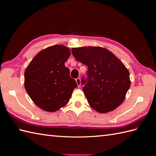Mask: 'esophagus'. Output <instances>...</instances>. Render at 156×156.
<instances>
[{"label":"esophagus","instance_id":"1","mask_svg":"<svg viewBox=\"0 0 156 156\" xmlns=\"http://www.w3.org/2000/svg\"><path fill=\"white\" fill-rule=\"evenodd\" d=\"M75 81H76V82H77V86L78 87L81 86V79L79 77V78L75 79Z\"/></svg>","mask_w":156,"mask_h":156}]
</instances>
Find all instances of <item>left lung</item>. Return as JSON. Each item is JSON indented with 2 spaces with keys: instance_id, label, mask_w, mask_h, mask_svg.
I'll return each instance as SVG.
<instances>
[{
  "instance_id": "1",
  "label": "left lung",
  "mask_w": 156,
  "mask_h": 156,
  "mask_svg": "<svg viewBox=\"0 0 156 156\" xmlns=\"http://www.w3.org/2000/svg\"><path fill=\"white\" fill-rule=\"evenodd\" d=\"M72 53L88 67L87 79L83 77L81 84L90 107L106 113L121 105L131 85L129 72L122 61L100 47L72 48Z\"/></svg>"
}]
</instances>
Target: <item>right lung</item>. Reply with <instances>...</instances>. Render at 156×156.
<instances>
[{
    "label": "right lung",
    "mask_w": 156,
    "mask_h": 156,
    "mask_svg": "<svg viewBox=\"0 0 156 156\" xmlns=\"http://www.w3.org/2000/svg\"><path fill=\"white\" fill-rule=\"evenodd\" d=\"M70 53L64 45L49 47L39 52L25 69L26 91L42 110L55 112L63 107L77 87L65 66Z\"/></svg>",
    "instance_id": "obj_1"
}]
</instances>
